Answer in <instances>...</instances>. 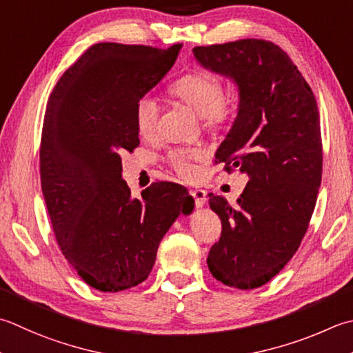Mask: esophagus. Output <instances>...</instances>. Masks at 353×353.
I'll return each instance as SVG.
<instances>
[{
  "label": "esophagus",
  "mask_w": 353,
  "mask_h": 353,
  "mask_svg": "<svg viewBox=\"0 0 353 353\" xmlns=\"http://www.w3.org/2000/svg\"><path fill=\"white\" fill-rule=\"evenodd\" d=\"M191 196L194 197L196 205L199 206V208H202V206L206 203V200H208L205 190H191Z\"/></svg>",
  "instance_id": "obj_1"
}]
</instances>
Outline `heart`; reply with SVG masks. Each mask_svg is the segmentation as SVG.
Listing matches in <instances>:
<instances>
[{
    "instance_id": "1",
    "label": "heart",
    "mask_w": 353,
    "mask_h": 353,
    "mask_svg": "<svg viewBox=\"0 0 353 353\" xmlns=\"http://www.w3.org/2000/svg\"><path fill=\"white\" fill-rule=\"evenodd\" d=\"M170 92L202 117L206 127H222L232 114L231 102L223 98V82L214 73L200 70L185 74L171 85ZM161 112V101L154 94L147 93L137 99L134 117L137 131L142 136L156 133ZM203 157L205 151L202 148H176L168 154L171 167L185 179H192L197 174L196 162L202 161Z\"/></svg>"
}]
</instances>
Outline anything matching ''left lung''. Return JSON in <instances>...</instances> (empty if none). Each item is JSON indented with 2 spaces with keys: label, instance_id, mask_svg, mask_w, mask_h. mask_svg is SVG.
<instances>
[{
  "label": "left lung",
  "instance_id": "8db88e82",
  "mask_svg": "<svg viewBox=\"0 0 353 353\" xmlns=\"http://www.w3.org/2000/svg\"><path fill=\"white\" fill-rule=\"evenodd\" d=\"M192 53L239 88L237 117L216 159L226 171L250 176L237 205L210 194L222 236L206 263L223 285L255 289L286 266L307 231L323 170L319 108L291 58L269 41L240 39Z\"/></svg>",
  "mask_w": 353,
  "mask_h": 353
}]
</instances>
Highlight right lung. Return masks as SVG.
Segmentation results:
<instances>
[{
  "label": "right lung",
  "mask_w": 353,
  "mask_h": 353,
  "mask_svg": "<svg viewBox=\"0 0 353 353\" xmlns=\"http://www.w3.org/2000/svg\"><path fill=\"white\" fill-rule=\"evenodd\" d=\"M181 44H94L48 98L39 148L41 188L62 254L102 292L137 286L181 214L194 210L182 185L156 182L131 197L123 151L139 145L134 108L174 65Z\"/></svg>",
  "instance_id": "add662e5"
}]
</instances>
